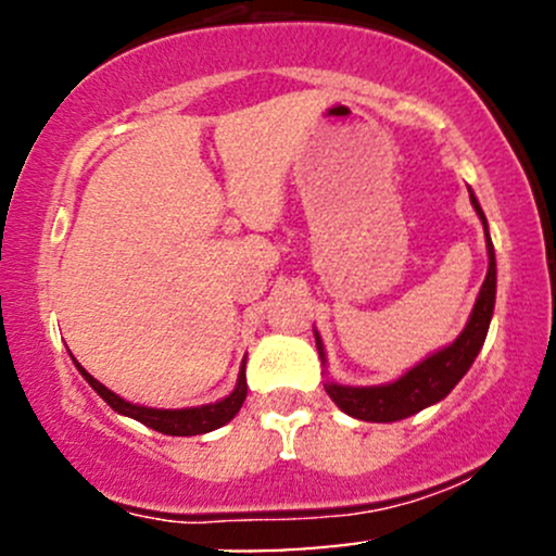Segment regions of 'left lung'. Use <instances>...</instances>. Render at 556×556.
I'll list each match as a JSON object with an SVG mask.
<instances>
[{"label":"left lung","mask_w":556,"mask_h":556,"mask_svg":"<svg viewBox=\"0 0 556 556\" xmlns=\"http://www.w3.org/2000/svg\"><path fill=\"white\" fill-rule=\"evenodd\" d=\"M470 203H473L476 214L483 222V235H486V251H489V271L483 279L481 292H478L473 314H470L468 324L460 331L455 342L450 348L439 350V353L429 355L426 361H420L418 366H413L405 376H400L392 384H379V387H342L334 381H327L324 389L334 405L340 407L348 416L358 420H371V424H392V420H402L407 416H416L424 407L433 405V402L444 400L446 394L455 389L457 381L468 374V368L473 366L478 350L483 348L486 340V331L491 324V314H494V300H496V258H494V245L489 238V225L486 216H483L481 206H478L476 195L470 193ZM316 348L318 355L324 358V342L316 331Z\"/></svg>","instance_id":"left-lung-1"}]
</instances>
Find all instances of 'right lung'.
Instances as JSON below:
<instances>
[{"mask_svg":"<svg viewBox=\"0 0 556 556\" xmlns=\"http://www.w3.org/2000/svg\"><path fill=\"white\" fill-rule=\"evenodd\" d=\"M75 366H78L83 379L99 392V397L104 400L114 413H119V416H127V418H136L138 424L149 426V429H154L159 433H167V437H195V433H208L219 429V426L229 424V420L238 416V410L242 407V402H245V394H248L245 361H242L238 387L232 389V394H227V397L219 402H212V405L182 407V410H159V407L132 405V402H127L119 397V394H114L112 389H106L101 381H96L78 361H75Z\"/></svg>","mask_w":556,"mask_h":556,"instance_id":"add662e5","label":"right lung"}]
</instances>
